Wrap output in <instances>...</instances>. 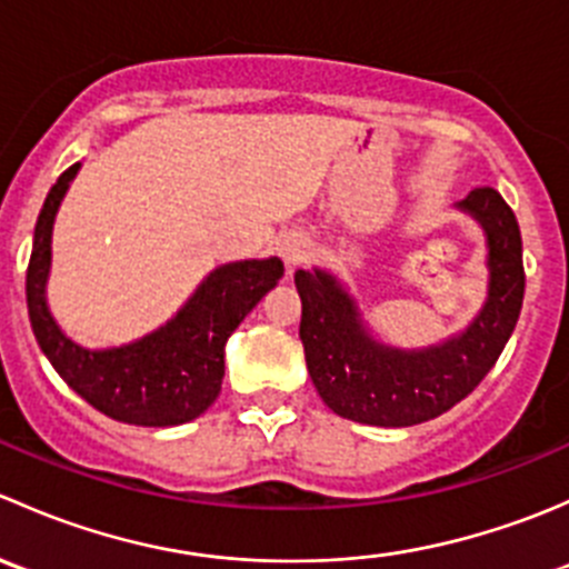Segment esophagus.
Wrapping results in <instances>:
<instances>
[{
  "instance_id": "obj_1",
  "label": "esophagus",
  "mask_w": 569,
  "mask_h": 569,
  "mask_svg": "<svg viewBox=\"0 0 569 569\" xmlns=\"http://www.w3.org/2000/svg\"><path fill=\"white\" fill-rule=\"evenodd\" d=\"M278 252L286 261V267L295 269L297 263H302L311 252V237L302 231H286L283 237L278 239Z\"/></svg>"
}]
</instances>
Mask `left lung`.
<instances>
[{
    "label": "left lung",
    "mask_w": 569,
    "mask_h": 569,
    "mask_svg": "<svg viewBox=\"0 0 569 569\" xmlns=\"http://www.w3.org/2000/svg\"><path fill=\"white\" fill-rule=\"evenodd\" d=\"M455 209L473 217L487 239V297L457 336L423 349L380 341L358 300L327 269H297L300 338L308 375L336 416L371 427H412L473 391L496 366L523 308V242L515 211L492 187H479Z\"/></svg>",
    "instance_id": "left-lung-1"
}]
</instances>
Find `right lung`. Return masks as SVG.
<instances>
[{
  "instance_id": "add662e5",
  "label": "right lung",
  "mask_w": 569,
  "mask_h": 569,
  "mask_svg": "<svg viewBox=\"0 0 569 569\" xmlns=\"http://www.w3.org/2000/svg\"><path fill=\"white\" fill-rule=\"evenodd\" d=\"M82 164H71L46 194L36 222L27 308L32 332L57 375L88 405L134 427H178L209 410L226 377V343L252 308L283 278L280 258H250L211 269L194 295L148 336L123 347L88 349L71 341L51 317L46 283L51 231L68 187Z\"/></svg>"
}]
</instances>
